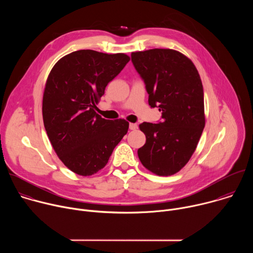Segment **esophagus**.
Listing matches in <instances>:
<instances>
[{"mask_svg":"<svg viewBox=\"0 0 253 253\" xmlns=\"http://www.w3.org/2000/svg\"><path fill=\"white\" fill-rule=\"evenodd\" d=\"M138 128V126H137V124H135V123H130L129 124V129L130 130H136Z\"/></svg>","mask_w":253,"mask_h":253,"instance_id":"obj_1","label":"esophagus"}]
</instances>
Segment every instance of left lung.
Instances as JSON below:
<instances>
[{
	"label": "left lung",
	"instance_id": "left-lung-1",
	"mask_svg": "<svg viewBox=\"0 0 253 253\" xmlns=\"http://www.w3.org/2000/svg\"><path fill=\"white\" fill-rule=\"evenodd\" d=\"M131 59L145 82L149 105L159 108L163 119L139 125L146 142L138 157L152 173L173 175L191 158L205 126L199 73L188 57L172 49L133 52Z\"/></svg>",
	"mask_w": 253,
	"mask_h": 253
}]
</instances>
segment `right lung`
Masks as SVG:
<instances>
[{"label": "right lung", "mask_w": 253, "mask_h": 253, "mask_svg": "<svg viewBox=\"0 0 253 253\" xmlns=\"http://www.w3.org/2000/svg\"><path fill=\"white\" fill-rule=\"evenodd\" d=\"M129 60L124 53L79 50L61 58L47 78L44 126L59 159L78 175L104 168L128 131L126 120H107L95 110L108 83Z\"/></svg>", "instance_id": "right-lung-1"}]
</instances>
